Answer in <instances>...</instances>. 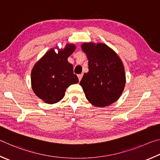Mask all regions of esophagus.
I'll return each mask as SVG.
<instances>
[{"label": "esophagus", "instance_id": "obj_1", "mask_svg": "<svg viewBox=\"0 0 160 160\" xmlns=\"http://www.w3.org/2000/svg\"><path fill=\"white\" fill-rule=\"evenodd\" d=\"M82 77H83V74H78V80H79V81L82 80Z\"/></svg>", "mask_w": 160, "mask_h": 160}]
</instances>
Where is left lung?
I'll return each instance as SVG.
<instances>
[{"mask_svg":"<svg viewBox=\"0 0 160 160\" xmlns=\"http://www.w3.org/2000/svg\"><path fill=\"white\" fill-rule=\"evenodd\" d=\"M82 49L88 60V69L80 85L89 102L98 108L116 102L123 93L126 74L118 55L106 44L83 43Z\"/></svg>","mask_w":160,"mask_h":160,"instance_id":"obj_1","label":"left lung"}]
</instances>
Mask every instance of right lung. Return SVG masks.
<instances>
[{"instance_id": "add662e5", "label": "right lung", "mask_w": 160, "mask_h": 160, "mask_svg": "<svg viewBox=\"0 0 160 160\" xmlns=\"http://www.w3.org/2000/svg\"><path fill=\"white\" fill-rule=\"evenodd\" d=\"M50 48L33 66L31 74L32 90L39 98L54 104L63 98L66 89L77 83L78 78L67 58L74 52L76 46L67 43L64 48Z\"/></svg>"}]
</instances>
